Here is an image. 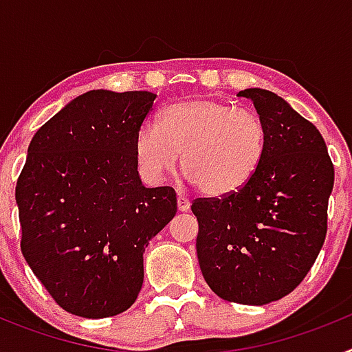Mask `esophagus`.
<instances>
[{"label":"esophagus","instance_id":"34e87169","mask_svg":"<svg viewBox=\"0 0 352 352\" xmlns=\"http://www.w3.org/2000/svg\"><path fill=\"white\" fill-rule=\"evenodd\" d=\"M178 210L179 211H188L190 210V201L185 197V195H178Z\"/></svg>","mask_w":352,"mask_h":352}]
</instances>
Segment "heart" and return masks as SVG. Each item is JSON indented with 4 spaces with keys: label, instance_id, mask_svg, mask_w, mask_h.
Returning <instances> with one entry per match:
<instances>
[{
    "label": "heart",
    "instance_id": "b5f03b06",
    "mask_svg": "<svg viewBox=\"0 0 352 352\" xmlns=\"http://www.w3.org/2000/svg\"><path fill=\"white\" fill-rule=\"evenodd\" d=\"M266 129L256 113L197 96L166 107L160 121H146L135 135V157L149 183H160L178 164L206 195L243 188L259 169Z\"/></svg>",
    "mask_w": 352,
    "mask_h": 352
}]
</instances>
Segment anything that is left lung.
<instances>
[{
    "label": "left lung",
    "mask_w": 352,
    "mask_h": 352,
    "mask_svg": "<svg viewBox=\"0 0 352 352\" xmlns=\"http://www.w3.org/2000/svg\"><path fill=\"white\" fill-rule=\"evenodd\" d=\"M266 129L254 178L223 197L195 199L197 259L222 300L266 305L287 296L316 263L328 229L335 170L319 130L282 96L248 88Z\"/></svg>",
    "instance_id": "1"
}]
</instances>
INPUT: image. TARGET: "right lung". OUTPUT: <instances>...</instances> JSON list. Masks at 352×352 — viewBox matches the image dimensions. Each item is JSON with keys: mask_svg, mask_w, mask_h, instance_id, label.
Returning a JSON list of instances; mask_svg holds the SVG:
<instances>
[{"mask_svg": "<svg viewBox=\"0 0 352 352\" xmlns=\"http://www.w3.org/2000/svg\"><path fill=\"white\" fill-rule=\"evenodd\" d=\"M157 95L91 89L38 129L15 186L21 250L61 309L125 312L144 280L149 239L176 214L170 186L146 188L135 135Z\"/></svg>", "mask_w": 352, "mask_h": 352, "instance_id": "add662e5", "label": "right lung"}]
</instances>
